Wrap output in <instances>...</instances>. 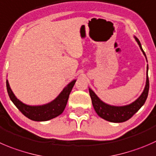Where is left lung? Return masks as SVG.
Listing matches in <instances>:
<instances>
[{"label":"left lung","instance_id":"1","mask_svg":"<svg viewBox=\"0 0 156 156\" xmlns=\"http://www.w3.org/2000/svg\"><path fill=\"white\" fill-rule=\"evenodd\" d=\"M136 40L137 41L140 49L146 56V54H145L144 51L142 48L140 40L137 38H136ZM148 69L149 68L147 66V72ZM149 89V81L147 73L146 87H145V89L141 96L133 103L129 104V105L123 106V107H114V106H110L108 104H106L104 102H102L98 98V96L95 94L94 92L90 89H89V93H90V98H91L93 107L98 116H101V118L107 120V121L113 122V123H122V122H125L130 119L145 104L146 99H147Z\"/></svg>","mask_w":156,"mask_h":156}]
</instances>
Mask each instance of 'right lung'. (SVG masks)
Returning a JSON list of instances; mask_svg holds the SVG:
<instances>
[{
  "instance_id": "obj_1",
  "label": "right lung",
  "mask_w": 156,
  "mask_h": 156,
  "mask_svg": "<svg viewBox=\"0 0 156 156\" xmlns=\"http://www.w3.org/2000/svg\"><path fill=\"white\" fill-rule=\"evenodd\" d=\"M75 81V80L72 81L70 84H68L67 87H65L62 93L53 101L46 105L36 107L27 105L20 101L12 92L7 80L6 85L10 100L24 116L34 121H46L59 116L64 111L69 100V94L72 91Z\"/></svg>"
}]
</instances>
